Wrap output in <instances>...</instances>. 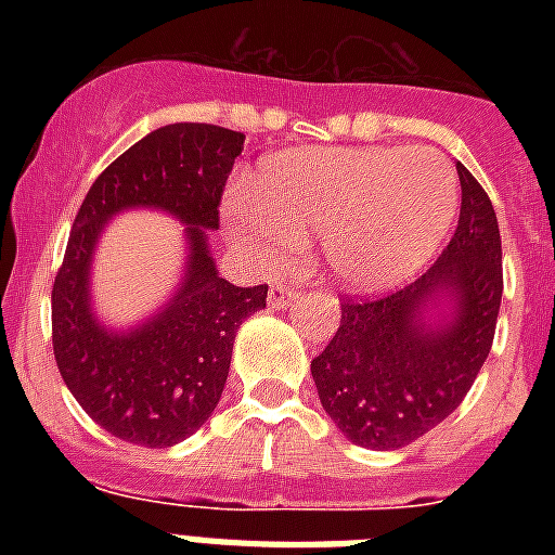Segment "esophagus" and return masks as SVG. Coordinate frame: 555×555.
I'll return each mask as SVG.
<instances>
[{"mask_svg": "<svg viewBox=\"0 0 555 555\" xmlns=\"http://www.w3.org/2000/svg\"><path fill=\"white\" fill-rule=\"evenodd\" d=\"M296 296H299V294H296L294 287L276 285V287H270L268 305H270V308H287V302H294Z\"/></svg>", "mask_w": 555, "mask_h": 555, "instance_id": "34e87169", "label": "esophagus"}]
</instances>
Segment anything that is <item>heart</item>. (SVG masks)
Instances as JSON below:
<instances>
[{"mask_svg": "<svg viewBox=\"0 0 555 555\" xmlns=\"http://www.w3.org/2000/svg\"><path fill=\"white\" fill-rule=\"evenodd\" d=\"M455 209L457 176L440 152L325 146L264 160L250 195L227 198L224 221L268 270L285 268L320 235L334 285L379 294L438 253Z\"/></svg>", "mask_w": 555, "mask_h": 555, "instance_id": "b5f03b06", "label": "heart"}]
</instances>
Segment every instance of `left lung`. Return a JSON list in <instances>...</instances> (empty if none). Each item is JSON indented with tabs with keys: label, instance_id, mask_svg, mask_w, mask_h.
Here are the masks:
<instances>
[{
	"label": "left lung",
	"instance_id": "8db88e82",
	"mask_svg": "<svg viewBox=\"0 0 555 555\" xmlns=\"http://www.w3.org/2000/svg\"><path fill=\"white\" fill-rule=\"evenodd\" d=\"M461 218L440 259L383 299H343V320L311 374L351 443L400 449L455 412L490 357L501 291L499 218L457 164Z\"/></svg>",
	"mask_w": 555,
	"mask_h": 555
}]
</instances>
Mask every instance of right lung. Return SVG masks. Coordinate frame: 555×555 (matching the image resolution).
<instances>
[{
  "mask_svg": "<svg viewBox=\"0 0 555 555\" xmlns=\"http://www.w3.org/2000/svg\"><path fill=\"white\" fill-rule=\"evenodd\" d=\"M244 134L169 124L112 160L74 218L51 291L56 369L91 421L138 447L167 449L198 431L224 391L235 331L268 302V285L218 276L209 230ZM160 208L186 223L188 264L170 302L134 330H106L90 311V259L124 208Z\"/></svg>",
  "mask_w": 555,
  "mask_h": 555,
  "instance_id": "add662e5",
  "label": "right lung"
}]
</instances>
